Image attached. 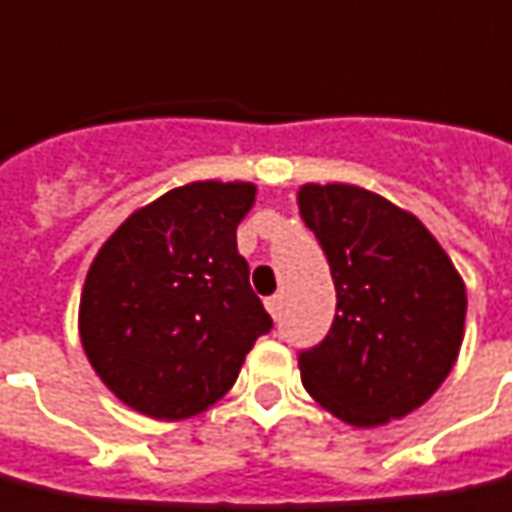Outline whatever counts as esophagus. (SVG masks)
Returning a JSON list of instances; mask_svg holds the SVG:
<instances>
[{
    "mask_svg": "<svg viewBox=\"0 0 512 512\" xmlns=\"http://www.w3.org/2000/svg\"><path fill=\"white\" fill-rule=\"evenodd\" d=\"M280 307H282L280 296H268V299H266V310H268V313H271V318L280 316Z\"/></svg>",
    "mask_w": 512,
    "mask_h": 512,
    "instance_id": "esophagus-1",
    "label": "esophagus"
}]
</instances>
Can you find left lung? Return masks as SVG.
Wrapping results in <instances>:
<instances>
[{"mask_svg": "<svg viewBox=\"0 0 512 512\" xmlns=\"http://www.w3.org/2000/svg\"><path fill=\"white\" fill-rule=\"evenodd\" d=\"M299 213L338 296L327 338L299 355L307 393L352 427L405 418L460 355L463 277L413 213L366 188L307 182Z\"/></svg>", "mask_w": 512, "mask_h": 512, "instance_id": "8db88e82", "label": "left lung"}]
</instances>
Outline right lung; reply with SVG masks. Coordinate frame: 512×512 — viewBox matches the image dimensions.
Here are the masks:
<instances>
[{"mask_svg": "<svg viewBox=\"0 0 512 512\" xmlns=\"http://www.w3.org/2000/svg\"><path fill=\"white\" fill-rule=\"evenodd\" d=\"M255 194L252 182H188L135 210L96 252L80 341L132 410L180 421L216 405L271 330L235 241Z\"/></svg>", "mask_w": 512, "mask_h": 512, "instance_id": "add662e5", "label": "right lung"}]
</instances>
